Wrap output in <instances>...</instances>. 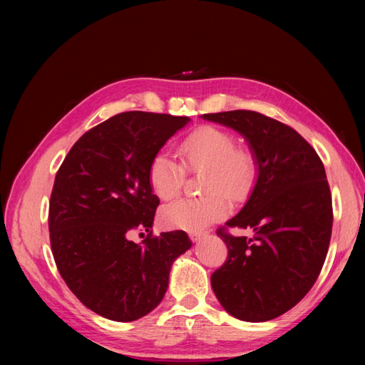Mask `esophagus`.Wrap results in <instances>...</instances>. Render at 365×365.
<instances>
[{
	"label": "esophagus",
	"mask_w": 365,
	"mask_h": 365,
	"mask_svg": "<svg viewBox=\"0 0 365 365\" xmlns=\"http://www.w3.org/2000/svg\"><path fill=\"white\" fill-rule=\"evenodd\" d=\"M188 235H190L191 241H194V242H197L207 236V233H202V232H188Z\"/></svg>",
	"instance_id": "obj_1"
}]
</instances>
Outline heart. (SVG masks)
Instances as JSON below:
<instances>
[{"label":"heart","mask_w":365,"mask_h":365,"mask_svg":"<svg viewBox=\"0 0 365 365\" xmlns=\"http://www.w3.org/2000/svg\"><path fill=\"white\" fill-rule=\"evenodd\" d=\"M182 165L158 152L150 160L148 180L152 192L169 202L179 196L186 173H205L200 199L177 200L162 211L166 225L200 232L221 221L228 211V199L244 200L253 188L257 162L249 149L236 148L235 135L221 127L200 125L180 143Z\"/></svg>","instance_id":"obj_1"}]
</instances>
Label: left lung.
I'll list each match as a JSON object with an SVG mask.
<instances>
[{
  "label": "left lung",
  "mask_w": 365,
  "mask_h": 365,
  "mask_svg": "<svg viewBox=\"0 0 365 365\" xmlns=\"http://www.w3.org/2000/svg\"><path fill=\"white\" fill-rule=\"evenodd\" d=\"M249 141L258 179L238 215L217 228L227 244L224 264L211 275L219 303L244 322H266L294 308L324 266L333 203L317 152L292 127L252 110L205 113ZM228 227H250L252 239Z\"/></svg>",
  "instance_id": "left-lung-1"
}]
</instances>
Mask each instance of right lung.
Masks as SVG:
<instances>
[{
  "label": "right lung",
  "mask_w": 365,
  "mask_h": 365,
  "mask_svg": "<svg viewBox=\"0 0 365 365\" xmlns=\"http://www.w3.org/2000/svg\"><path fill=\"white\" fill-rule=\"evenodd\" d=\"M188 121L118 113L83 133L56 174L48 216L56 266L76 297L106 319L132 322L157 308L173 262L191 247L182 230L152 235L160 200L148 180L150 160ZM133 230L150 235L135 245Z\"/></svg>",
  "instance_id": "right-lung-1"
}]
</instances>
